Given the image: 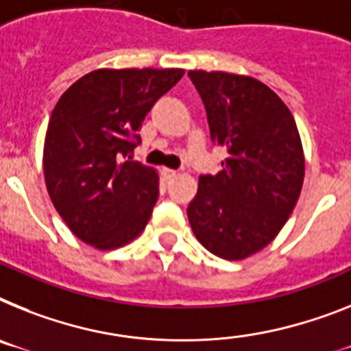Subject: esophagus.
<instances>
[{
    "instance_id": "esophagus-1",
    "label": "esophagus",
    "mask_w": 351,
    "mask_h": 351,
    "mask_svg": "<svg viewBox=\"0 0 351 351\" xmlns=\"http://www.w3.org/2000/svg\"><path fill=\"white\" fill-rule=\"evenodd\" d=\"M160 175H162V178H164V180H171V178H175V176H176V171L164 167V169L160 171Z\"/></svg>"
}]
</instances>
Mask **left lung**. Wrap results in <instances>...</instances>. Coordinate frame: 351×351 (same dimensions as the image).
Instances as JSON below:
<instances>
[{"mask_svg":"<svg viewBox=\"0 0 351 351\" xmlns=\"http://www.w3.org/2000/svg\"><path fill=\"white\" fill-rule=\"evenodd\" d=\"M207 112L210 141L226 149L217 175L199 176L187 207L196 239L226 261H241L275 239L289 219L305 173L293 114L255 78L189 71Z\"/></svg>","mask_w":351,"mask_h":351,"instance_id":"1","label":"left lung"}]
</instances>
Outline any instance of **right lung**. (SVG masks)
Listing matches in <instances>:
<instances>
[{
    "instance_id": "1",
    "label": "right lung",
    "mask_w": 351,
    "mask_h": 351,
    "mask_svg": "<svg viewBox=\"0 0 351 351\" xmlns=\"http://www.w3.org/2000/svg\"><path fill=\"white\" fill-rule=\"evenodd\" d=\"M184 69H98L62 94L49 117L44 176L71 232L94 248L135 239L158 196L153 167L132 160L152 107Z\"/></svg>"
}]
</instances>
